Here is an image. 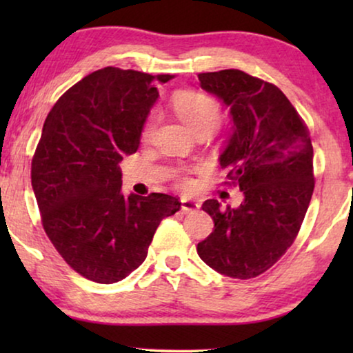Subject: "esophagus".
I'll list each match as a JSON object with an SVG mask.
<instances>
[{"mask_svg":"<svg viewBox=\"0 0 353 353\" xmlns=\"http://www.w3.org/2000/svg\"><path fill=\"white\" fill-rule=\"evenodd\" d=\"M201 207V204H197L196 201L192 199H186V197H183L181 199V210L183 212H194Z\"/></svg>","mask_w":353,"mask_h":353,"instance_id":"34e87169","label":"esophagus"}]
</instances>
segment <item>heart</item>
<instances>
[{
  "label": "heart",
  "instance_id": "1",
  "mask_svg": "<svg viewBox=\"0 0 353 353\" xmlns=\"http://www.w3.org/2000/svg\"><path fill=\"white\" fill-rule=\"evenodd\" d=\"M173 109L178 117L185 122L194 133L199 132H212L216 128V125L220 123L221 110L216 101L212 96L205 93H199V91H183L178 93L173 99ZM157 115L151 114L146 120L143 128V137L149 138L151 137L154 127H156ZM180 181L181 185L188 186L190 180L186 175L180 173Z\"/></svg>",
  "mask_w": 353,
  "mask_h": 353
}]
</instances>
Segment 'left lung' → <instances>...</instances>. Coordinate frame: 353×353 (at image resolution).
Instances as JSON below:
<instances>
[{"mask_svg":"<svg viewBox=\"0 0 353 353\" xmlns=\"http://www.w3.org/2000/svg\"><path fill=\"white\" fill-rule=\"evenodd\" d=\"M197 79L230 109L233 132L219 161L244 194L236 209L216 199L202 204L214 231L197 254L225 276L255 278L286 254L307 214L315 188L310 134L291 101L268 81L236 69Z\"/></svg>","mask_w":353,"mask_h":353,"instance_id":"obj_1","label":"left lung"}]
</instances>
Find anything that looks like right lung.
<instances>
[{
  "label": "right lung",
  "instance_id": "obj_1",
  "mask_svg": "<svg viewBox=\"0 0 353 353\" xmlns=\"http://www.w3.org/2000/svg\"><path fill=\"white\" fill-rule=\"evenodd\" d=\"M173 75L104 67L57 99L32 161L43 228L86 279L122 281L144 262L157 226L180 210L176 197L122 192L119 163L137 152L156 81Z\"/></svg>",
  "mask_w": 353,
  "mask_h": 353
}]
</instances>
